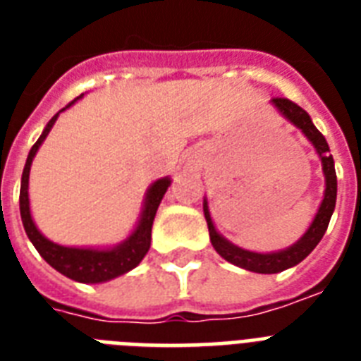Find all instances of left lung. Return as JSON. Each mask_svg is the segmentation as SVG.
Masks as SVG:
<instances>
[{"mask_svg":"<svg viewBox=\"0 0 361 361\" xmlns=\"http://www.w3.org/2000/svg\"><path fill=\"white\" fill-rule=\"evenodd\" d=\"M271 104L279 110V114L283 116V118H286L292 125H296L298 129L302 130L303 135L307 136V140L314 146V149L319 153L320 161H322L326 189L319 212L314 215L313 223L309 225L307 232H305L294 245L286 247V249L277 252H252L247 251V249H241V247L234 245V243H231L228 240H225L219 232L215 231L214 221L209 217L208 202H206V198H204V217H206V223H208L209 240H212V245H214L215 251L219 252L225 260L234 264V266H240V268L255 271V274H279L283 269H288L292 268V266H296V264L302 262L303 258L307 257L309 252L319 245V241L324 236L326 228L330 225L331 214H334V209H336L337 198L336 166H334V157H331L330 153V146H328V142H326V138L322 136V133L314 127L307 112H305L302 106H298L296 103H292L290 99L275 97L271 99Z\"/></svg>","mask_w":361,"mask_h":361,"instance_id":"1","label":"left lung"}]
</instances>
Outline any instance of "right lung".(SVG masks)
Here are the masks:
<instances>
[{
  "label": "right lung",
  "mask_w": 361,
  "mask_h": 361,
  "mask_svg": "<svg viewBox=\"0 0 361 361\" xmlns=\"http://www.w3.org/2000/svg\"><path fill=\"white\" fill-rule=\"evenodd\" d=\"M80 97H76L75 101H78ZM75 101H71L65 109H69L71 104H75ZM65 109H61L59 112H63ZM59 112L48 121L44 130H42V135L39 136V140L30 149L24 172H22V185H20V217H22L24 231L27 238H30V241L35 245L39 255L54 269H58L59 274H63L65 277H69L73 281H78V283H104V281L120 277V275L136 268L142 262V258L146 257L149 243H152L153 219H155V214H157V208L161 200H163L164 192L170 187V178H161V180L152 183V187L147 189L140 221H138V225L133 231V234L127 240L121 241L120 245L112 247V249H90V247L58 245V243L47 240L39 232L33 219H31L27 185H30V169L31 163H33V157H35L37 149L41 147L50 129L54 127L56 120H58Z\"/></svg>",
  "instance_id": "1"
}]
</instances>
